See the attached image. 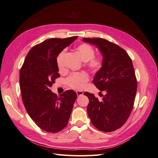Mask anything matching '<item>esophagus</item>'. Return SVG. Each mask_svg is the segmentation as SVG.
<instances>
[{"label": "esophagus", "mask_w": 158, "mask_h": 158, "mask_svg": "<svg viewBox=\"0 0 158 158\" xmlns=\"http://www.w3.org/2000/svg\"><path fill=\"white\" fill-rule=\"evenodd\" d=\"M76 94H77L78 96H80V95H83V92L82 91H76Z\"/></svg>", "instance_id": "34e87169"}]
</instances>
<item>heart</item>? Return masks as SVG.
I'll return each instance as SVG.
<instances>
[{
    "instance_id": "1",
    "label": "heart",
    "mask_w": 158,
    "mask_h": 158,
    "mask_svg": "<svg viewBox=\"0 0 158 158\" xmlns=\"http://www.w3.org/2000/svg\"><path fill=\"white\" fill-rule=\"evenodd\" d=\"M80 59L85 62L88 68L92 73H97L103 66V59L101 56H94L95 50L93 47L87 44H82L76 47ZM64 51H62L57 58V64L59 69L62 68V59ZM89 80L88 76L85 73H73L66 79V82L71 88L81 89Z\"/></svg>"
}]
</instances>
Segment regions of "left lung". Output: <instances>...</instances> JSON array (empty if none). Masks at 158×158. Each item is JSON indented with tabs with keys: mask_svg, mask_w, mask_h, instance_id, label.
Here are the masks:
<instances>
[{
	"mask_svg": "<svg viewBox=\"0 0 158 158\" xmlns=\"http://www.w3.org/2000/svg\"><path fill=\"white\" fill-rule=\"evenodd\" d=\"M95 46L103 56V66L95 73L93 82L106 91L102 102L93 94L84 92L89 99L87 111L93 125L109 132L122 127L132 111L137 89L132 62L118 45L102 38H83Z\"/></svg>",
	"mask_w": 158,
	"mask_h": 158,
	"instance_id": "obj_1",
	"label": "left lung"
}]
</instances>
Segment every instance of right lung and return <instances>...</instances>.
<instances>
[{
    "instance_id": "obj_1",
    "label": "right lung",
    "mask_w": 158,
    "mask_h": 158,
    "mask_svg": "<svg viewBox=\"0 0 158 158\" xmlns=\"http://www.w3.org/2000/svg\"><path fill=\"white\" fill-rule=\"evenodd\" d=\"M77 36L52 38L28 52L20 72L23 103L32 120L42 130L58 132L67 125L77 95L67 90L57 96L50 88L60 77L56 57Z\"/></svg>"
}]
</instances>
